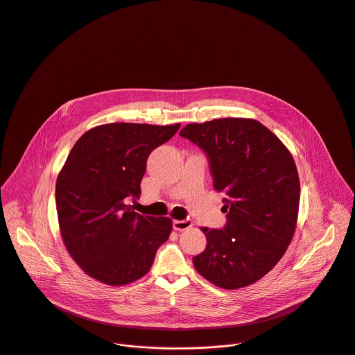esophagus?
Here are the masks:
<instances>
[{
    "mask_svg": "<svg viewBox=\"0 0 355 355\" xmlns=\"http://www.w3.org/2000/svg\"><path fill=\"white\" fill-rule=\"evenodd\" d=\"M192 227V221L189 218H185V220H174L173 221V228L175 231H185V230H189Z\"/></svg>",
    "mask_w": 355,
    "mask_h": 355,
    "instance_id": "34e87169",
    "label": "esophagus"
}]
</instances>
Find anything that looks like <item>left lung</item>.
Here are the masks:
<instances>
[{"instance_id": "left-lung-1", "label": "left lung", "mask_w": 355, "mask_h": 355, "mask_svg": "<svg viewBox=\"0 0 355 355\" xmlns=\"http://www.w3.org/2000/svg\"><path fill=\"white\" fill-rule=\"evenodd\" d=\"M180 135L207 156L213 188L224 195L227 224L202 228L196 271L223 289L249 286L285 254L297 221L300 181L279 138L253 119H216L185 125Z\"/></svg>"}]
</instances>
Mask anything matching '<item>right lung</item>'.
<instances>
[{
	"label": "right lung",
	"instance_id": "1",
	"mask_svg": "<svg viewBox=\"0 0 355 355\" xmlns=\"http://www.w3.org/2000/svg\"><path fill=\"white\" fill-rule=\"evenodd\" d=\"M181 124L112 123L91 128L71 148L56 188L63 243L84 272L120 286L142 278L171 232L167 217L132 211L146 160Z\"/></svg>",
	"mask_w": 355,
	"mask_h": 355
}]
</instances>
